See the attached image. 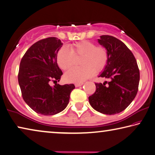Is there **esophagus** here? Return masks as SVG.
Segmentation results:
<instances>
[{
    "mask_svg": "<svg viewBox=\"0 0 155 155\" xmlns=\"http://www.w3.org/2000/svg\"><path fill=\"white\" fill-rule=\"evenodd\" d=\"M83 83H75V87H80V86L83 85Z\"/></svg>",
    "mask_w": 155,
    "mask_h": 155,
    "instance_id": "esophagus-1",
    "label": "esophagus"
}]
</instances>
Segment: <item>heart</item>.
I'll return each instance as SVG.
<instances>
[{
	"label": "heart",
	"mask_w": 155,
	"mask_h": 155,
	"mask_svg": "<svg viewBox=\"0 0 155 155\" xmlns=\"http://www.w3.org/2000/svg\"><path fill=\"white\" fill-rule=\"evenodd\" d=\"M74 55L82 56L81 67L74 68L65 73L64 78L69 83H82L92 77L95 72L105 68L108 62V53L103 46H96L92 41L84 40L77 42L69 48L63 46L57 52V61L60 68L67 70L72 67Z\"/></svg>",
	"instance_id": "obj_1"
}]
</instances>
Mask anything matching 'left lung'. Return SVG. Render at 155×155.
Listing matches in <instances>:
<instances>
[{
    "label": "left lung",
    "instance_id": "8db88e82",
    "mask_svg": "<svg viewBox=\"0 0 155 155\" xmlns=\"http://www.w3.org/2000/svg\"><path fill=\"white\" fill-rule=\"evenodd\" d=\"M98 42L108 53V62L99 77L110 81L95 83L96 91L89 97V102L101 114H119L137 95L140 70L132 52L122 41L111 35H101Z\"/></svg>",
    "mask_w": 155,
    "mask_h": 155
}]
</instances>
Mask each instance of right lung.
Returning a JSON list of instances; mask_svg holds the SVG:
<instances>
[{
	"instance_id": "right-lung-1",
	"label": "right lung",
	"mask_w": 155,
	"mask_h": 155,
	"mask_svg": "<svg viewBox=\"0 0 155 155\" xmlns=\"http://www.w3.org/2000/svg\"><path fill=\"white\" fill-rule=\"evenodd\" d=\"M63 43L57 38H48L33 44L20 61L18 83L26 103L38 114H59L69 103L74 84L61 85L57 83L63 72L57 61V52Z\"/></svg>"
}]
</instances>
